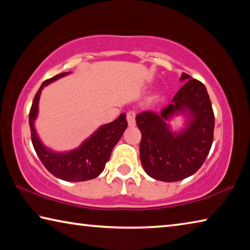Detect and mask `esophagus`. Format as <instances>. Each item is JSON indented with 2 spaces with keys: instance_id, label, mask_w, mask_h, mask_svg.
Listing matches in <instances>:
<instances>
[{
  "instance_id": "esophagus-1",
  "label": "esophagus",
  "mask_w": 250,
  "mask_h": 250,
  "mask_svg": "<svg viewBox=\"0 0 250 250\" xmlns=\"http://www.w3.org/2000/svg\"><path fill=\"white\" fill-rule=\"evenodd\" d=\"M126 120H128L129 126H134L135 125V112L129 111L128 113H126Z\"/></svg>"
}]
</instances>
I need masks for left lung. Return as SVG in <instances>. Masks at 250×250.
<instances>
[{"label": "left lung", "mask_w": 250, "mask_h": 250, "mask_svg": "<svg viewBox=\"0 0 250 250\" xmlns=\"http://www.w3.org/2000/svg\"><path fill=\"white\" fill-rule=\"evenodd\" d=\"M186 80L171 104L159 113L146 110L135 118L142 134L141 164L154 180L176 182L193 175L213 143L215 118L206 87L183 73L180 80ZM176 115L186 118L180 131H173L169 125Z\"/></svg>", "instance_id": "obj_1"}]
</instances>
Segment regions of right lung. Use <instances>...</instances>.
I'll use <instances>...</instances> for the list:
<instances>
[{"label":"right lung","instance_id":"1","mask_svg":"<svg viewBox=\"0 0 250 250\" xmlns=\"http://www.w3.org/2000/svg\"><path fill=\"white\" fill-rule=\"evenodd\" d=\"M69 73H62L45 80L34 97L29 111V126H31L32 143L36 154L39 155L44 167L54 176L67 182H82L92 180L104 170L105 163L111 155V151L120 140L128 126L125 113L110 124L99 126L89 138L74 150L57 152L46 146L37 134L35 120L39 116V103L42 90L49 83L64 77Z\"/></svg>","mask_w":250,"mask_h":250}]
</instances>
